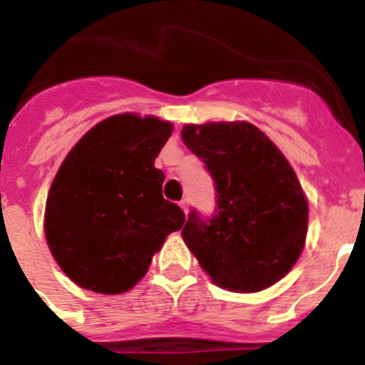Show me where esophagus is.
<instances>
[{
    "label": "esophagus",
    "instance_id": "esophagus-1",
    "mask_svg": "<svg viewBox=\"0 0 365 365\" xmlns=\"http://www.w3.org/2000/svg\"><path fill=\"white\" fill-rule=\"evenodd\" d=\"M179 205H180V209H182V211L188 212V200H186V197H185V200H180Z\"/></svg>",
    "mask_w": 365,
    "mask_h": 365
}]
</instances>
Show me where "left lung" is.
I'll list each match as a JSON object with an SVG mask.
<instances>
[{
	"instance_id": "8db88e82",
	"label": "left lung",
	"mask_w": 365,
	"mask_h": 365,
	"mask_svg": "<svg viewBox=\"0 0 365 365\" xmlns=\"http://www.w3.org/2000/svg\"><path fill=\"white\" fill-rule=\"evenodd\" d=\"M182 141L215 182L211 217L192 209L182 239L201 269L232 292H260L298 262L307 235V200L294 169L249 122L186 124Z\"/></svg>"
}]
</instances>
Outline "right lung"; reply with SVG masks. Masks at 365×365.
<instances>
[{
    "label": "right lung",
    "mask_w": 365,
    "mask_h": 365,
    "mask_svg": "<svg viewBox=\"0 0 365 365\" xmlns=\"http://www.w3.org/2000/svg\"><path fill=\"white\" fill-rule=\"evenodd\" d=\"M173 132L154 116L116 115L67 154L46 197L45 235L73 282L101 294L126 292L156 250L182 228L185 212L164 200L154 160Z\"/></svg>",
    "instance_id": "1"
}]
</instances>
